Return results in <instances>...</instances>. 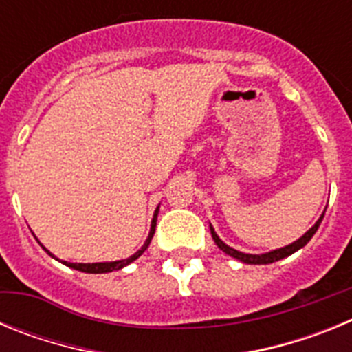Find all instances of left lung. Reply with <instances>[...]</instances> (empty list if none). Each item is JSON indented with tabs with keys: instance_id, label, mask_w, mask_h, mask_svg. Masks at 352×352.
<instances>
[{
	"instance_id": "left-lung-1",
	"label": "left lung",
	"mask_w": 352,
	"mask_h": 352,
	"mask_svg": "<svg viewBox=\"0 0 352 352\" xmlns=\"http://www.w3.org/2000/svg\"><path fill=\"white\" fill-rule=\"evenodd\" d=\"M322 217H324V214H321V219L317 220L316 226H314L310 231L305 232V234L301 236L298 241H294V243L287 245V247H284V248H278V250H273V252H268V254H263V256H252V254H243V252H238V250H234V248L227 247L222 239L217 236V232L213 231V227H211V236H213L214 243L219 245V248H222L227 256L236 257V259H239L241 263H247V264H270V263H275V261H280V259H284V257L291 256V254H294V252L300 250L301 247H305V245L309 243L310 238H312V236L316 234L317 229H319V223L322 222Z\"/></svg>"
}]
</instances>
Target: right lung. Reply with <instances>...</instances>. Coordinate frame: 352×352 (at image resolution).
Segmentation results:
<instances>
[{
	"instance_id": "add662e5",
	"label": "right lung",
	"mask_w": 352,
	"mask_h": 352,
	"mask_svg": "<svg viewBox=\"0 0 352 352\" xmlns=\"http://www.w3.org/2000/svg\"><path fill=\"white\" fill-rule=\"evenodd\" d=\"M155 226H157V213H155V219H153V222H151V231H149V236H148V239H146L144 247H142L138 254H133L132 257H129V259H125V261H114V263H93V264H80V263L76 264V263H65V261H61V263L67 264V266H70V268L79 270V272H84V273H109V272H114V270H121L123 266H126V264H130L132 261L138 259L142 252L148 248L149 241H151V238H153V234H155Z\"/></svg>"
}]
</instances>
